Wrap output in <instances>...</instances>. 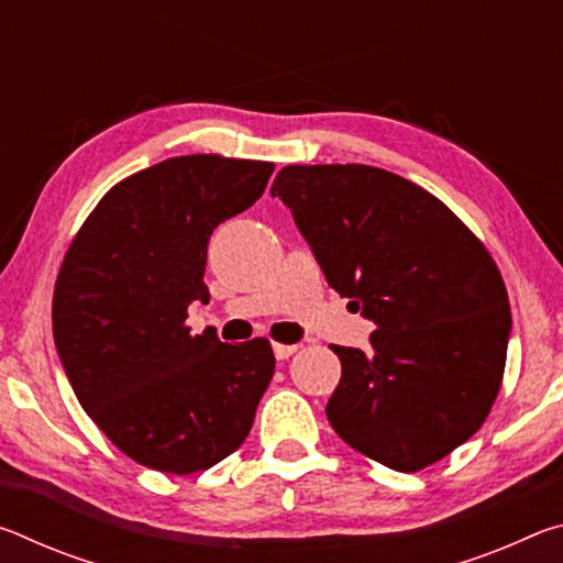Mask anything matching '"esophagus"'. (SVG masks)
<instances>
[{
	"label": "esophagus",
	"mask_w": 563,
	"mask_h": 563,
	"mask_svg": "<svg viewBox=\"0 0 563 563\" xmlns=\"http://www.w3.org/2000/svg\"><path fill=\"white\" fill-rule=\"evenodd\" d=\"M295 350H298V345H283V342H275L273 355L278 357V360H288Z\"/></svg>",
	"instance_id": "esophagus-1"
}]
</instances>
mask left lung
<instances>
[{
	"mask_svg": "<svg viewBox=\"0 0 563 563\" xmlns=\"http://www.w3.org/2000/svg\"><path fill=\"white\" fill-rule=\"evenodd\" d=\"M271 196L290 208L330 288L377 328L369 350L332 345V430L395 472L464 444L497 399L511 332L487 247L440 198L385 168L285 166Z\"/></svg>",
	"mask_w": 563,
	"mask_h": 563,
	"instance_id": "obj_1",
	"label": "left lung"
}]
</instances>
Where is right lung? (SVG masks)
Returning <instances> with one entry per match:
<instances>
[{"mask_svg": "<svg viewBox=\"0 0 563 563\" xmlns=\"http://www.w3.org/2000/svg\"><path fill=\"white\" fill-rule=\"evenodd\" d=\"M268 161L166 158L113 186L66 251L52 325L66 379L133 462L190 474L245 442L271 385L268 340L190 335L208 241L263 196Z\"/></svg>", "mask_w": 563, "mask_h": 563, "instance_id": "obj_1", "label": "right lung"}]
</instances>
